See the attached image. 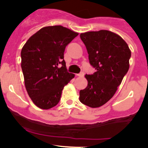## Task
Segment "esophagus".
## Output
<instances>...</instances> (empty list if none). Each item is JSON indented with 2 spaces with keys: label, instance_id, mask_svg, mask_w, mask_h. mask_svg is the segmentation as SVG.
<instances>
[{
  "label": "esophagus",
  "instance_id": "34e87169",
  "mask_svg": "<svg viewBox=\"0 0 148 148\" xmlns=\"http://www.w3.org/2000/svg\"><path fill=\"white\" fill-rule=\"evenodd\" d=\"M78 76H81V77H82V76H84V72H81V73H79V74H76Z\"/></svg>",
  "mask_w": 148,
  "mask_h": 148
}]
</instances>
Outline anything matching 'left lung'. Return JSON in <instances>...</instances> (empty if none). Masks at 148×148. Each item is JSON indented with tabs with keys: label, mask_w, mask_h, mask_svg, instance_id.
<instances>
[{
	"label": "left lung",
	"mask_w": 148,
	"mask_h": 148,
	"mask_svg": "<svg viewBox=\"0 0 148 148\" xmlns=\"http://www.w3.org/2000/svg\"><path fill=\"white\" fill-rule=\"evenodd\" d=\"M93 74H86L88 86L80 90V101L91 108L105 104L114 95L130 68L131 51L118 35L106 30L81 33Z\"/></svg>",
	"instance_id": "8db88e82"
}]
</instances>
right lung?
<instances>
[{
  "mask_svg": "<svg viewBox=\"0 0 148 148\" xmlns=\"http://www.w3.org/2000/svg\"><path fill=\"white\" fill-rule=\"evenodd\" d=\"M78 35L62 25L44 27L22 48L21 65L25 86L39 108L49 109L56 106L64 86L74 77L67 72L64 52Z\"/></svg>",
  "mask_w": 148,
  "mask_h": 148,
  "instance_id": "add662e5",
  "label": "right lung"
}]
</instances>
